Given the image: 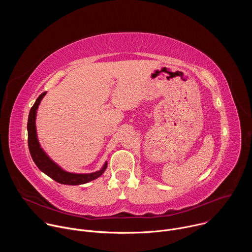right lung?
I'll return each mask as SVG.
<instances>
[{
    "label": "right lung",
    "mask_w": 252,
    "mask_h": 252,
    "mask_svg": "<svg viewBox=\"0 0 252 252\" xmlns=\"http://www.w3.org/2000/svg\"><path fill=\"white\" fill-rule=\"evenodd\" d=\"M47 92L43 93L35 100L34 104L32 106V109L29 114L28 119V143H29V150L32 156V160L34 161L35 165L39 167L41 171L45 174L53 178L59 184L66 185V186H80L88 184L94 179L99 177L104 170L106 169L107 162L105 161L103 165L94 172L90 173H76V172H69L64 170L61 167L58 163H56L43 150L40 145V141L38 138L37 133V126H35V118H37V112L39 109V105L41 100L46 95Z\"/></svg>",
    "instance_id": "right-lung-1"
}]
</instances>
